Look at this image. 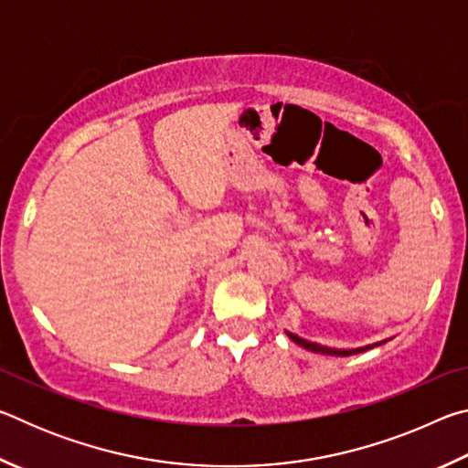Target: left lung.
Segmentation results:
<instances>
[{
	"mask_svg": "<svg viewBox=\"0 0 468 468\" xmlns=\"http://www.w3.org/2000/svg\"><path fill=\"white\" fill-rule=\"evenodd\" d=\"M287 336L292 340V343H297L299 346L307 348V351L322 353V355H336V357H348V355H357V353L367 351V348H374L378 345H382V343H378V345H367V346H361V348H348V351H343V348H330V346H322L318 343H310V340L301 338L297 335H291V332H287ZM384 343H386V340H384Z\"/></svg>",
	"mask_w": 468,
	"mask_h": 468,
	"instance_id": "left-lung-1",
	"label": "left lung"
}]
</instances>
